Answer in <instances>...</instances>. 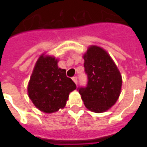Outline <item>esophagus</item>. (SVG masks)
I'll return each mask as SVG.
<instances>
[{
    "instance_id": "obj_1",
    "label": "esophagus",
    "mask_w": 147,
    "mask_h": 147,
    "mask_svg": "<svg viewBox=\"0 0 147 147\" xmlns=\"http://www.w3.org/2000/svg\"><path fill=\"white\" fill-rule=\"evenodd\" d=\"M72 80H73V82L76 83V85H78V79H77L76 77H73V78H72Z\"/></svg>"
}]
</instances>
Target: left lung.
<instances>
[{"label":"left lung","instance_id":"obj_1","mask_svg":"<svg viewBox=\"0 0 147 147\" xmlns=\"http://www.w3.org/2000/svg\"><path fill=\"white\" fill-rule=\"evenodd\" d=\"M84 60L88 82L77 90L88 109L96 113L106 111L121 94V73L108 53L100 47H90Z\"/></svg>","mask_w":147,"mask_h":147}]
</instances>
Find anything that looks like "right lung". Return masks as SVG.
Segmentation results:
<instances>
[{
  "instance_id": "1",
  "label": "right lung",
  "mask_w": 147,
  "mask_h": 147,
  "mask_svg": "<svg viewBox=\"0 0 147 147\" xmlns=\"http://www.w3.org/2000/svg\"><path fill=\"white\" fill-rule=\"evenodd\" d=\"M58 61L42 55L36 62L28 85V94L36 107L45 113H53L65 106L70 92L76 88L66 76L65 69H59Z\"/></svg>"
}]
</instances>
